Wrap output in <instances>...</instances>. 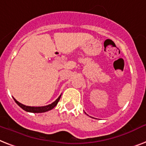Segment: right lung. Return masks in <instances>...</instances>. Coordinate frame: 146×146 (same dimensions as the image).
I'll use <instances>...</instances> for the list:
<instances>
[{
	"mask_svg": "<svg viewBox=\"0 0 146 146\" xmlns=\"http://www.w3.org/2000/svg\"><path fill=\"white\" fill-rule=\"evenodd\" d=\"M60 97H61V95L59 96L58 99H57L56 101L51 103V104L48 105V106H40V107H34V106H25V105L22 104L20 102H19L16 99H14V101L16 102V104L18 105L19 107L23 108V110L26 111L28 112H32V113H42V112H46V111H48L51 110L54 108L55 106H56L57 103L59 102V100H60Z\"/></svg>",
	"mask_w": 146,
	"mask_h": 146,
	"instance_id": "1",
	"label": "right lung"
}]
</instances>
